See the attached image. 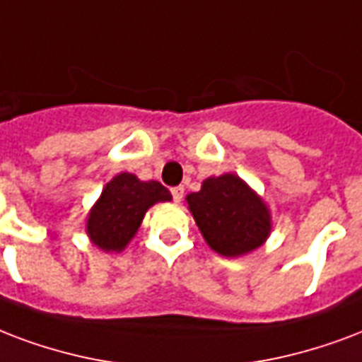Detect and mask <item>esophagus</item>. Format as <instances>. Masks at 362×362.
I'll return each instance as SVG.
<instances>
[{"label":"esophagus","instance_id":"1","mask_svg":"<svg viewBox=\"0 0 362 362\" xmlns=\"http://www.w3.org/2000/svg\"><path fill=\"white\" fill-rule=\"evenodd\" d=\"M170 192H173V199H175L176 203H180L182 197H184V187L176 186V187H173Z\"/></svg>","mask_w":362,"mask_h":362}]
</instances>
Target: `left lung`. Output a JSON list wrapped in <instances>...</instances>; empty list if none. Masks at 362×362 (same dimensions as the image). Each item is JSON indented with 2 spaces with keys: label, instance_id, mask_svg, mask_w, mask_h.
I'll use <instances>...</instances> for the list:
<instances>
[{
  "label": "left lung",
  "instance_id": "8db88e82",
  "mask_svg": "<svg viewBox=\"0 0 362 362\" xmlns=\"http://www.w3.org/2000/svg\"><path fill=\"white\" fill-rule=\"evenodd\" d=\"M186 203L206 245L226 258L250 255L272 233L266 201L233 173L209 176Z\"/></svg>",
  "mask_w": 362,
  "mask_h": 362
}]
</instances>
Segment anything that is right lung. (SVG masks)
Instances as JSON below:
<instances>
[{
    "label": "right lung",
    "instance_id": "1",
    "mask_svg": "<svg viewBox=\"0 0 362 362\" xmlns=\"http://www.w3.org/2000/svg\"><path fill=\"white\" fill-rule=\"evenodd\" d=\"M170 199L169 189L157 180L144 182L131 173H119L90 206L85 231L90 243L104 252H121L136 235L148 209Z\"/></svg>",
    "mask_w": 362,
    "mask_h": 362
}]
</instances>
